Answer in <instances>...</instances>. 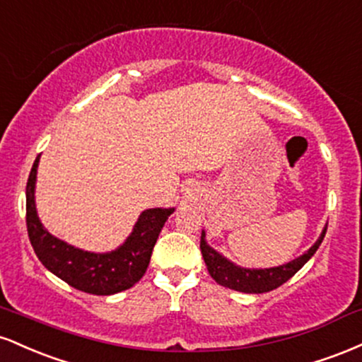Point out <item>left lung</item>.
I'll return each mask as SVG.
<instances>
[{
    "mask_svg": "<svg viewBox=\"0 0 362 362\" xmlns=\"http://www.w3.org/2000/svg\"><path fill=\"white\" fill-rule=\"evenodd\" d=\"M325 233L327 228H323L317 243H315L308 252L303 253L301 257L289 262V264L271 269H242L238 267V265L231 264L230 260L224 259L223 255H219L218 252L213 250V248L206 243L204 231H202L201 235V252L202 257H204L207 271H209L211 277H213L218 284L224 286V288L240 291V293H269V291L279 288V286L284 284L286 281H289L294 274L300 271L303 265L313 257V253L317 252L320 243L323 242Z\"/></svg>",
    "mask_w": 362,
    "mask_h": 362,
    "instance_id": "left-lung-1",
    "label": "left lung"
}]
</instances>
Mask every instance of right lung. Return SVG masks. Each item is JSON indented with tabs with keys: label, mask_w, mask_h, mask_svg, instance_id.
<instances>
[{
	"label": "right lung",
	"mask_w": 362,
	"mask_h": 362,
	"mask_svg": "<svg viewBox=\"0 0 362 362\" xmlns=\"http://www.w3.org/2000/svg\"><path fill=\"white\" fill-rule=\"evenodd\" d=\"M39 156L27 182V231L35 255L44 267L83 293L109 296L126 291L146 272L158 235L173 209H146L122 247L110 253H90L74 248L44 230L37 218L34 189Z\"/></svg>",
	"instance_id": "add662e5"
}]
</instances>
